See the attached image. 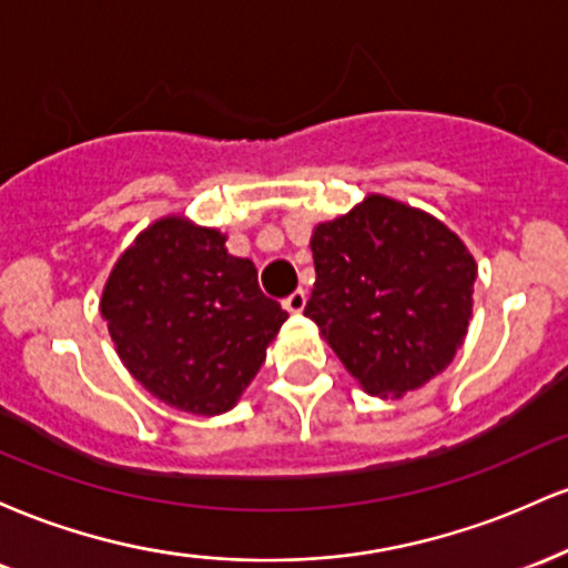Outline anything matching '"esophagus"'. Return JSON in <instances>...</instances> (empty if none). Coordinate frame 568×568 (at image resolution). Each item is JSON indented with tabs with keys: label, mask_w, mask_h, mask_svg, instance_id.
I'll return each instance as SVG.
<instances>
[{
	"label": "esophagus",
	"mask_w": 568,
	"mask_h": 568,
	"mask_svg": "<svg viewBox=\"0 0 568 568\" xmlns=\"http://www.w3.org/2000/svg\"><path fill=\"white\" fill-rule=\"evenodd\" d=\"M283 306L291 312V315H298V312H304V306H306V293L293 291L288 298H283Z\"/></svg>",
	"instance_id": "obj_1"
}]
</instances>
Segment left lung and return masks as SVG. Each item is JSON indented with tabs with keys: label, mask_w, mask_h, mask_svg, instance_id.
Instances as JSON below:
<instances>
[{
	"label": "left lung",
	"mask_w": 568,
	"mask_h": 568,
	"mask_svg": "<svg viewBox=\"0 0 568 568\" xmlns=\"http://www.w3.org/2000/svg\"><path fill=\"white\" fill-rule=\"evenodd\" d=\"M304 315L368 395L397 400L454 361L473 317V253L443 221L368 194L312 230Z\"/></svg>",
	"instance_id": "obj_1"
}]
</instances>
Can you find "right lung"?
<instances>
[{"label":"right lung","mask_w":568,"mask_h":568,"mask_svg":"<svg viewBox=\"0 0 568 568\" xmlns=\"http://www.w3.org/2000/svg\"><path fill=\"white\" fill-rule=\"evenodd\" d=\"M116 355L168 406L219 416L237 406L288 312L258 288L226 234L173 213L149 224L101 293Z\"/></svg>","instance_id":"add662e5"}]
</instances>
